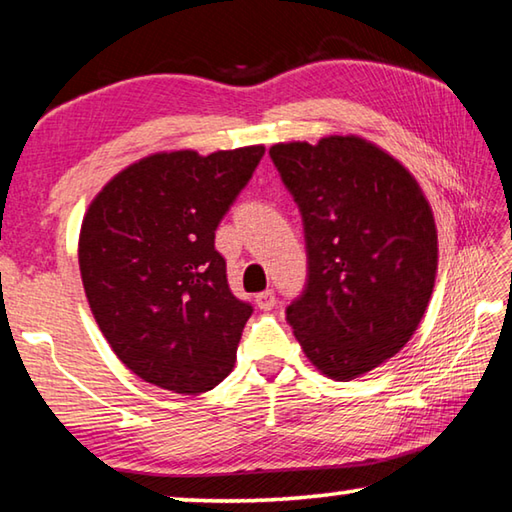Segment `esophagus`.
Returning <instances> with one entry per match:
<instances>
[{"mask_svg": "<svg viewBox=\"0 0 512 512\" xmlns=\"http://www.w3.org/2000/svg\"><path fill=\"white\" fill-rule=\"evenodd\" d=\"M255 302H257V307L262 309V311H271L275 307V291L266 289L262 293H257V300Z\"/></svg>", "mask_w": 512, "mask_h": 512, "instance_id": "1", "label": "esophagus"}]
</instances>
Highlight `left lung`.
<instances>
[{
  "label": "left lung",
  "mask_w": 512,
  "mask_h": 512,
  "mask_svg": "<svg viewBox=\"0 0 512 512\" xmlns=\"http://www.w3.org/2000/svg\"><path fill=\"white\" fill-rule=\"evenodd\" d=\"M302 214L307 284L287 320L314 366L350 381L395 357L418 329L438 268L420 185L357 135L271 146Z\"/></svg>",
  "instance_id": "left-lung-1"
}]
</instances>
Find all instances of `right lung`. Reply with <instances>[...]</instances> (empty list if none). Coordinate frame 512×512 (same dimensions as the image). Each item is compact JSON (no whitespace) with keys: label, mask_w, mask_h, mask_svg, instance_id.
Listing matches in <instances>:
<instances>
[{"label":"right lung","mask_w":512,"mask_h":512,"mask_svg":"<svg viewBox=\"0 0 512 512\" xmlns=\"http://www.w3.org/2000/svg\"><path fill=\"white\" fill-rule=\"evenodd\" d=\"M262 155L155 153L119 171L85 212V296L112 352L149 384L198 395L235 366L253 307L230 291L214 232Z\"/></svg>","instance_id":"add662e5"}]
</instances>
